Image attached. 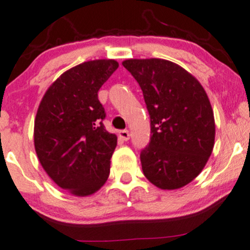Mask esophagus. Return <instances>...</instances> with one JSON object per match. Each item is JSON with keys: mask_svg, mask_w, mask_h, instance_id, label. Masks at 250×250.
Instances as JSON below:
<instances>
[{"mask_svg": "<svg viewBox=\"0 0 250 250\" xmlns=\"http://www.w3.org/2000/svg\"><path fill=\"white\" fill-rule=\"evenodd\" d=\"M119 136L123 140V141H128V140H129V138H130L129 130H127V129L121 130L120 133H119Z\"/></svg>", "mask_w": 250, "mask_h": 250, "instance_id": "34e87169", "label": "esophagus"}]
</instances>
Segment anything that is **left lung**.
<instances>
[{
    "mask_svg": "<svg viewBox=\"0 0 250 250\" xmlns=\"http://www.w3.org/2000/svg\"><path fill=\"white\" fill-rule=\"evenodd\" d=\"M150 117L149 144L140 153L142 171L163 190L191 183L204 168L215 142V120L203 86L186 70L164 59H129Z\"/></svg>",
    "mask_w": 250,
    "mask_h": 250,
    "instance_id": "8db88e82",
    "label": "left lung"
}]
</instances>
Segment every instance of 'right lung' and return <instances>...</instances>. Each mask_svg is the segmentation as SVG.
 I'll return each instance as SVG.
<instances>
[{
    "label": "right lung",
    "mask_w": 250,
    "mask_h": 250,
    "mask_svg": "<svg viewBox=\"0 0 250 250\" xmlns=\"http://www.w3.org/2000/svg\"><path fill=\"white\" fill-rule=\"evenodd\" d=\"M119 67L111 59L91 60L70 68L42 97L34 122V146L51 179L75 196L100 190L110 173L117 145L105 130L98 90Z\"/></svg>",
    "instance_id": "1"
}]
</instances>
